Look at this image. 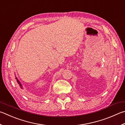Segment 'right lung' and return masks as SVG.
Wrapping results in <instances>:
<instances>
[{"mask_svg": "<svg viewBox=\"0 0 125 125\" xmlns=\"http://www.w3.org/2000/svg\"><path fill=\"white\" fill-rule=\"evenodd\" d=\"M16 79L17 83L18 84H19V85L20 87H21V88H22V85H21V83H20V81H19V80H18V79H17L16 78Z\"/></svg>", "mask_w": 125, "mask_h": 125, "instance_id": "add662e5", "label": "right lung"}]
</instances>
